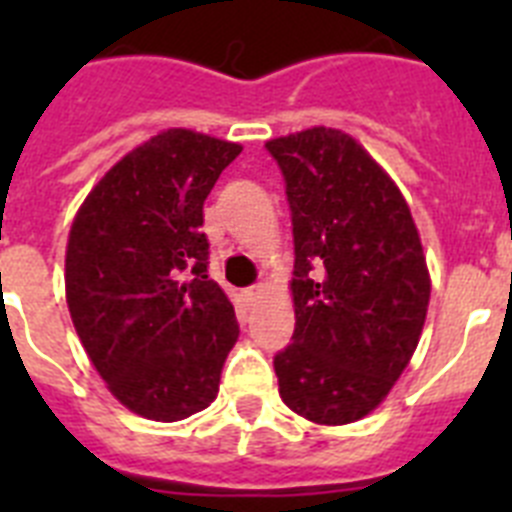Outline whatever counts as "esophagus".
<instances>
[{
    "label": "esophagus",
    "instance_id": "obj_1",
    "mask_svg": "<svg viewBox=\"0 0 512 512\" xmlns=\"http://www.w3.org/2000/svg\"><path fill=\"white\" fill-rule=\"evenodd\" d=\"M259 295H261V287H248L246 289L248 300H256V297H259Z\"/></svg>",
    "mask_w": 512,
    "mask_h": 512
}]
</instances>
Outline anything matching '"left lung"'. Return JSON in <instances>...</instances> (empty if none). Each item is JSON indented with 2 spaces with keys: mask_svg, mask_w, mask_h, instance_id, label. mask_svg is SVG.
I'll return each instance as SVG.
<instances>
[{
  "mask_svg": "<svg viewBox=\"0 0 512 512\" xmlns=\"http://www.w3.org/2000/svg\"><path fill=\"white\" fill-rule=\"evenodd\" d=\"M295 235V333L274 356L279 395L320 425L372 413L408 366L431 279L410 207L351 135L310 128L266 143Z\"/></svg>",
  "mask_w": 512,
  "mask_h": 512,
  "instance_id": "1",
  "label": "left lung"
}]
</instances>
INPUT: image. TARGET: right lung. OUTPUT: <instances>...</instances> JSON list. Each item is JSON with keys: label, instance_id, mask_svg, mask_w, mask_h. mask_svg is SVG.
Wrapping results in <instances>:
<instances>
[{"label": "right lung", "instance_id": "add662e5", "mask_svg": "<svg viewBox=\"0 0 512 512\" xmlns=\"http://www.w3.org/2000/svg\"><path fill=\"white\" fill-rule=\"evenodd\" d=\"M238 143L166 130L117 161L69 233L66 302L99 377L148 420L174 423L217 397L238 341L225 292L207 277V194Z\"/></svg>", "mask_w": 512, "mask_h": 512}]
</instances>
